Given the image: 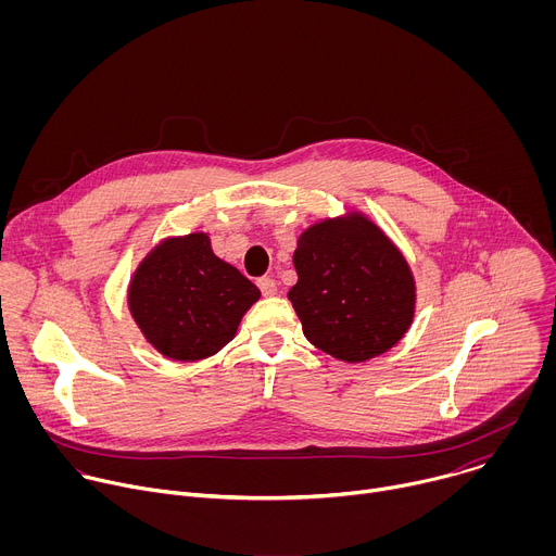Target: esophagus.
<instances>
[{"label":"esophagus","mask_w":556,"mask_h":556,"mask_svg":"<svg viewBox=\"0 0 556 556\" xmlns=\"http://www.w3.org/2000/svg\"><path fill=\"white\" fill-rule=\"evenodd\" d=\"M257 286H260V290H262L264 296L277 294V281H275L273 277H260V279H257Z\"/></svg>","instance_id":"34e87169"}]
</instances>
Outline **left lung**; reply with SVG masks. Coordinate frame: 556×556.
<instances>
[{"mask_svg":"<svg viewBox=\"0 0 556 556\" xmlns=\"http://www.w3.org/2000/svg\"><path fill=\"white\" fill-rule=\"evenodd\" d=\"M288 299L305 339L361 363L393 348L414 319L416 288L403 255L365 217L309 226L294 251Z\"/></svg>","mask_w":556,"mask_h":556,"instance_id":"obj_1","label":"left lung"}]
</instances>
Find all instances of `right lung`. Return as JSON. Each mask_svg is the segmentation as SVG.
<instances>
[{"mask_svg":"<svg viewBox=\"0 0 556 556\" xmlns=\"http://www.w3.org/2000/svg\"><path fill=\"white\" fill-rule=\"evenodd\" d=\"M260 299V288L215 257L204 232L155 247L129 286V309L147 341L174 361L219 352Z\"/></svg>","mask_w":556,"mask_h":556,"instance_id":"right-lung-1","label":"right lung"}]
</instances>
